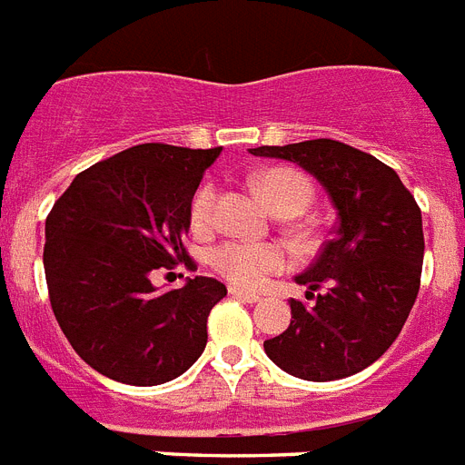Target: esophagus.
<instances>
[{
  "label": "esophagus",
  "mask_w": 465,
  "mask_h": 465,
  "mask_svg": "<svg viewBox=\"0 0 465 465\" xmlns=\"http://www.w3.org/2000/svg\"><path fill=\"white\" fill-rule=\"evenodd\" d=\"M229 295H232V298H236V300H243V302H257V300H260V295H257V292L241 291V288H236V286L229 288Z\"/></svg>",
  "instance_id": "34e87169"
}]
</instances>
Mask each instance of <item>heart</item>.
Here are the masks:
<instances>
[{"label":"heart","mask_w":465,"mask_h":465,"mask_svg":"<svg viewBox=\"0 0 465 465\" xmlns=\"http://www.w3.org/2000/svg\"><path fill=\"white\" fill-rule=\"evenodd\" d=\"M252 186L269 208L279 214H298L307 208L312 189L302 174L288 167H274L252 179ZM217 208V186L203 184L191 201V224L196 229L210 226ZM210 267L239 288H257L269 274H276L288 264V251L279 243H252V241H224L214 245L208 255Z\"/></svg>","instance_id":"b5f03b06"}]
</instances>
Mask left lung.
I'll list each match as a JSON object with an SVG mask.
<instances>
[{
	"instance_id": "obj_1",
	"label": "left lung",
	"mask_w": 465,
	"mask_h": 465,
	"mask_svg": "<svg viewBox=\"0 0 465 465\" xmlns=\"http://www.w3.org/2000/svg\"><path fill=\"white\" fill-rule=\"evenodd\" d=\"M283 158L322 182L338 210L333 239L298 283L310 305L291 300V326L264 341L279 369L302 381H338L371 366L400 335L420 288L423 222L392 167L333 139L251 148ZM322 285L326 293H314Z\"/></svg>"
}]
</instances>
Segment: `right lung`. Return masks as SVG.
<instances>
[{"mask_svg": "<svg viewBox=\"0 0 465 465\" xmlns=\"http://www.w3.org/2000/svg\"><path fill=\"white\" fill-rule=\"evenodd\" d=\"M222 148L139 143L73 179L46 217L45 274L54 317L94 371L127 385L182 376L208 342L226 295L210 276L160 292L151 276L186 252L191 201Z\"/></svg>", "mask_w": 465, "mask_h": 465, "instance_id": "obj_1", "label": "right lung"}]
</instances>
